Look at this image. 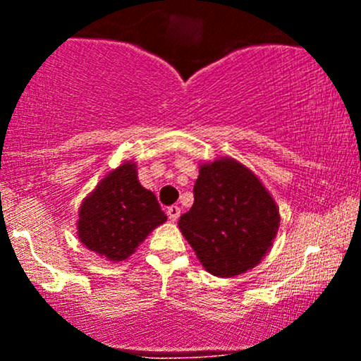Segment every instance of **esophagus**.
I'll return each instance as SVG.
<instances>
[{
    "instance_id": "1",
    "label": "esophagus",
    "mask_w": 361,
    "mask_h": 361,
    "mask_svg": "<svg viewBox=\"0 0 361 361\" xmlns=\"http://www.w3.org/2000/svg\"><path fill=\"white\" fill-rule=\"evenodd\" d=\"M180 214H181V209H180V207H178V205H171V207H169V209H168V217L171 219L173 222L178 221V217H180Z\"/></svg>"
}]
</instances>
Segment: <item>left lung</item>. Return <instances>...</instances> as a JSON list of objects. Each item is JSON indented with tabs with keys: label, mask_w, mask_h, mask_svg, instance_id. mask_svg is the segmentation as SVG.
<instances>
[{
	"label": "left lung",
	"mask_w": 361,
	"mask_h": 361,
	"mask_svg": "<svg viewBox=\"0 0 361 361\" xmlns=\"http://www.w3.org/2000/svg\"><path fill=\"white\" fill-rule=\"evenodd\" d=\"M193 197L178 227L207 271L221 279L238 276L271 250L279 207L243 163L233 157L202 163Z\"/></svg>",
	"instance_id": "obj_1"
}]
</instances>
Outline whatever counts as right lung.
I'll list each match as a JSON object with an SVG mask.
<instances>
[{"label":"right lung","mask_w":361,"mask_h":361,"mask_svg":"<svg viewBox=\"0 0 361 361\" xmlns=\"http://www.w3.org/2000/svg\"><path fill=\"white\" fill-rule=\"evenodd\" d=\"M78 238L106 261H126L166 214L156 195L139 183L137 164L126 161L111 169L82 200L78 212Z\"/></svg>","instance_id":"1"}]
</instances>
